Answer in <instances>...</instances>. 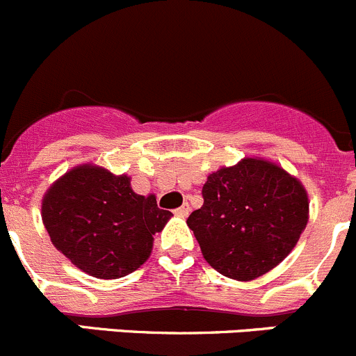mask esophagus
Segmentation results:
<instances>
[{"label": "esophagus", "mask_w": 356, "mask_h": 356, "mask_svg": "<svg viewBox=\"0 0 356 356\" xmlns=\"http://www.w3.org/2000/svg\"><path fill=\"white\" fill-rule=\"evenodd\" d=\"M188 213H190V206L186 202L183 204V206H179L178 209H175V214H177V216H181V218L188 216Z\"/></svg>", "instance_id": "esophagus-1"}]
</instances>
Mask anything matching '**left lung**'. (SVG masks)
Instances as JSON below:
<instances>
[{"instance_id":"8db88e82","label":"left lung","mask_w":356,"mask_h":356,"mask_svg":"<svg viewBox=\"0 0 356 356\" xmlns=\"http://www.w3.org/2000/svg\"><path fill=\"white\" fill-rule=\"evenodd\" d=\"M204 204L186 220L204 259L228 279H258L298 244L308 223V193L270 161L245 157L207 177Z\"/></svg>"}]
</instances>
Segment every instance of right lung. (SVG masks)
I'll use <instances>...</instances> for the list:
<instances>
[{
	"mask_svg": "<svg viewBox=\"0 0 356 356\" xmlns=\"http://www.w3.org/2000/svg\"><path fill=\"white\" fill-rule=\"evenodd\" d=\"M173 216L126 175L95 164L67 171L47 190L41 218L55 248L97 279H119L149 259L154 235Z\"/></svg>",
	"mask_w": 356,
	"mask_h": 356,
	"instance_id": "add662e5",
	"label": "right lung"
}]
</instances>
